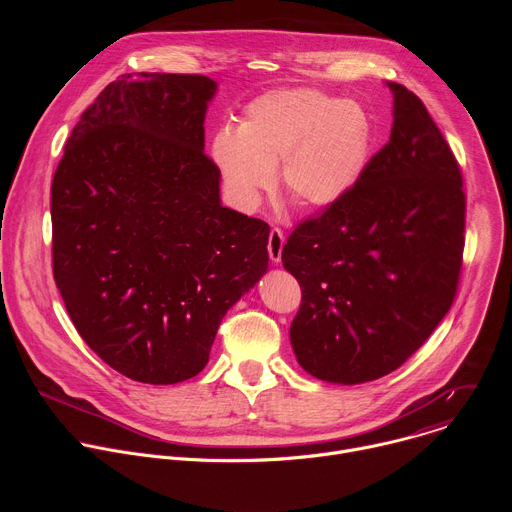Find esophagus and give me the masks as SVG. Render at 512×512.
<instances>
[{"mask_svg":"<svg viewBox=\"0 0 512 512\" xmlns=\"http://www.w3.org/2000/svg\"><path fill=\"white\" fill-rule=\"evenodd\" d=\"M283 245H285V237L281 233V229L273 227L269 231V241H267V251H269V259L273 263H279L281 261V251H283Z\"/></svg>","mask_w":512,"mask_h":512,"instance_id":"esophagus-1","label":"esophagus"}]
</instances>
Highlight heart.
Wrapping results in <instances>:
<instances>
[{"label": "heart", "instance_id": "1", "mask_svg": "<svg viewBox=\"0 0 512 512\" xmlns=\"http://www.w3.org/2000/svg\"><path fill=\"white\" fill-rule=\"evenodd\" d=\"M375 143L371 113L318 89H281L253 101L237 131L212 139V160L231 192L253 206L275 182L306 212L344 200L367 172Z\"/></svg>", "mask_w": 512, "mask_h": 512}]
</instances>
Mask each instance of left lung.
Segmentation results:
<instances>
[{
	"instance_id": "obj_1",
	"label": "left lung",
	"mask_w": 512,
	"mask_h": 512,
	"mask_svg": "<svg viewBox=\"0 0 512 512\" xmlns=\"http://www.w3.org/2000/svg\"><path fill=\"white\" fill-rule=\"evenodd\" d=\"M393 91V127L356 188L289 235L302 287L291 348L312 377L381 379L429 338L456 298L466 198L460 166L421 99Z\"/></svg>"
}]
</instances>
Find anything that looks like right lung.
Wrapping results in <instances>:
<instances>
[{
    "label": "right lung",
    "mask_w": 512,
    "mask_h": 512,
    "mask_svg": "<svg viewBox=\"0 0 512 512\" xmlns=\"http://www.w3.org/2000/svg\"><path fill=\"white\" fill-rule=\"evenodd\" d=\"M216 83L139 72L109 83L52 180V269L81 338L148 385L196 377L221 320L269 265V225L221 204L204 154Z\"/></svg>",
    "instance_id": "1"
}]
</instances>
